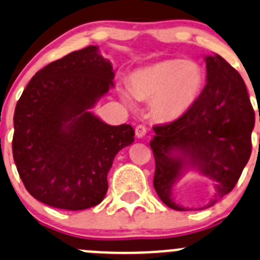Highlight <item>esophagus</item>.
<instances>
[{"mask_svg":"<svg viewBox=\"0 0 260 260\" xmlns=\"http://www.w3.org/2000/svg\"><path fill=\"white\" fill-rule=\"evenodd\" d=\"M135 131H136V136H137L138 138H142L143 136L146 135V132H147V128H146L145 124H138Z\"/></svg>","mask_w":260,"mask_h":260,"instance_id":"esophagus-1","label":"esophagus"}]
</instances>
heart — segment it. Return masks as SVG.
Returning <instances> with one entry per match:
<instances>
[{
  "label": "heart",
  "mask_w": 260,
  "mask_h": 260,
  "mask_svg": "<svg viewBox=\"0 0 260 260\" xmlns=\"http://www.w3.org/2000/svg\"><path fill=\"white\" fill-rule=\"evenodd\" d=\"M205 86V72L194 60L165 59L138 69L131 76V91L151 102V113L161 122H174L194 105ZM132 103L128 92L123 94Z\"/></svg>",
  "instance_id": "1"
}]
</instances>
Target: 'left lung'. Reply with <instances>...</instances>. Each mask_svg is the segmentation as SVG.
<instances>
[{
    "mask_svg": "<svg viewBox=\"0 0 260 260\" xmlns=\"http://www.w3.org/2000/svg\"><path fill=\"white\" fill-rule=\"evenodd\" d=\"M207 84L193 107L179 119L153 125V186L176 211H189L171 197L174 183L186 168L197 169L215 184L208 208L230 193L251 153L255 114L240 74L221 55L206 57ZM201 208V210H203Z\"/></svg>",
    "mask_w": 260,
    "mask_h": 260,
    "instance_id": "8db88e82",
    "label": "left lung"
}]
</instances>
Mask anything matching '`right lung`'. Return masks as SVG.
Returning <instances> with one entry per match:
<instances>
[{
    "label": "right lung",
    "instance_id": "obj_1",
    "mask_svg": "<svg viewBox=\"0 0 260 260\" xmlns=\"http://www.w3.org/2000/svg\"><path fill=\"white\" fill-rule=\"evenodd\" d=\"M112 63L90 45L32 76L15 108L12 155L26 190L60 210L104 200L115 155L135 141L132 125H109L87 109L113 86Z\"/></svg>",
    "mask_w": 260,
    "mask_h": 260
}]
</instances>
